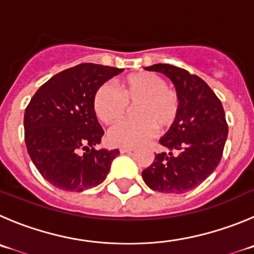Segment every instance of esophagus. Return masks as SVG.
Masks as SVG:
<instances>
[{"mask_svg":"<svg viewBox=\"0 0 254 254\" xmlns=\"http://www.w3.org/2000/svg\"><path fill=\"white\" fill-rule=\"evenodd\" d=\"M120 153L122 154H125V153H131V151H134V149L132 148H125V146H122V148L119 149Z\"/></svg>","mask_w":254,"mask_h":254,"instance_id":"esophagus-1","label":"esophagus"}]
</instances>
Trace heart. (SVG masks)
<instances>
[{"label": "heart", "mask_w": 254, "mask_h": 254, "mask_svg": "<svg viewBox=\"0 0 254 254\" xmlns=\"http://www.w3.org/2000/svg\"><path fill=\"white\" fill-rule=\"evenodd\" d=\"M134 109V120H127L111 127L108 140L111 145L132 148L148 141L156 129L167 131L177 123L181 114V96L168 87L162 76L150 71L132 73L125 77L120 91L110 84L96 89L92 98L94 111L106 125L122 120Z\"/></svg>", "instance_id": "obj_1"}]
</instances>
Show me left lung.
Listing matches in <instances>:
<instances>
[{
  "label": "left lung",
  "mask_w": 254,
  "mask_h": 254,
  "mask_svg": "<svg viewBox=\"0 0 254 254\" xmlns=\"http://www.w3.org/2000/svg\"><path fill=\"white\" fill-rule=\"evenodd\" d=\"M145 68L172 80L181 96V114L159 140L169 153L155 154L143 179L155 191L186 193L203 183L222 159L228 136L223 105L204 80L184 68L169 64Z\"/></svg>",
  "instance_id": "8db88e82"
}]
</instances>
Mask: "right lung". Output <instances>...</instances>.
Returning <instances> with one entry per match:
<instances>
[{
  "mask_svg": "<svg viewBox=\"0 0 254 254\" xmlns=\"http://www.w3.org/2000/svg\"><path fill=\"white\" fill-rule=\"evenodd\" d=\"M123 68L84 63L56 73L25 110V143L31 160L52 186L82 191L105 181L119 150H96L104 130L92 106L99 86Z\"/></svg>",
  "mask_w": 254,
  "mask_h": 254,
  "instance_id": "right-lung-1",
  "label": "right lung"
}]
</instances>
